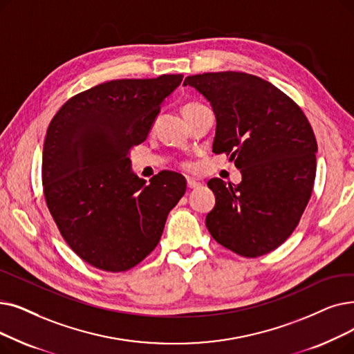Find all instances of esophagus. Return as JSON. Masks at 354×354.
<instances>
[{
    "instance_id": "1",
    "label": "esophagus",
    "mask_w": 354,
    "mask_h": 354,
    "mask_svg": "<svg viewBox=\"0 0 354 354\" xmlns=\"http://www.w3.org/2000/svg\"><path fill=\"white\" fill-rule=\"evenodd\" d=\"M187 185H188L189 189H194V188H199V187H201V183L196 182L195 179H188V180H187Z\"/></svg>"
}]
</instances>
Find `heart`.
I'll return each instance as SVG.
<instances>
[{"label": "heart", "mask_w": 354, "mask_h": 354, "mask_svg": "<svg viewBox=\"0 0 354 354\" xmlns=\"http://www.w3.org/2000/svg\"><path fill=\"white\" fill-rule=\"evenodd\" d=\"M199 105H201V104H196V102H187L185 105L182 106V113H183V114H187V113H189L191 110L196 109V106H199ZM185 167H187V169H192V166H191V165H187Z\"/></svg>", "instance_id": "obj_1"}]
</instances>
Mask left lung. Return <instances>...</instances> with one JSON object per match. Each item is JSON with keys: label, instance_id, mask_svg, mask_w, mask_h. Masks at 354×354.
I'll list each match as a JSON object with an SVG mask.
<instances>
[{"label": "left lung", "instance_id": "obj_1", "mask_svg": "<svg viewBox=\"0 0 354 354\" xmlns=\"http://www.w3.org/2000/svg\"><path fill=\"white\" fill-rule=\"evenodd\" d=\"M183 85L211 104L214 153H227L239 185L214 178L215 207L205 225L214 240L244 257L274 250L292 234L308 204L317 140L299 106L281 89L244 72L192 75Z\"/></svg>", "mask_w": 354, "mask_h": 354}]
</instances>
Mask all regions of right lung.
I'll list each match as a JSON object with an SVG mask.
<instances>
[{
  "instance_id": "1",
  "label": "right lung",
  "mask_w": 354,
  "mask_h": 354,
  "mask_svg": "<svg viewBox=\"0 0 354 354\" xmlns=\"http://www.w3.org/2000/svg\"><path fill=\"white\" fill-rule=\"evenodd\" d=\"M182 78L104 82L68 100L50 121L41 160L46 204L69 248L94 268L139 265L187 191L185 178L171 171L146 185L129 158Z\"/></svg>"
}]
</instances>
